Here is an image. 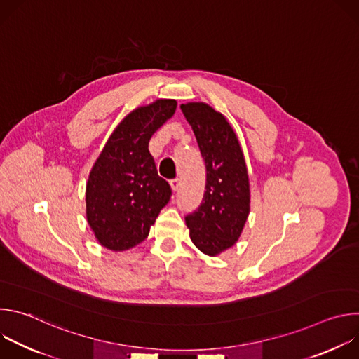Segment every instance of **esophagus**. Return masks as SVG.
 I'll use <instances>...</instances> for the list:
<instances>
[{
    "instance_id": "obj_1",
    "label": "esophagus",
    "mask_w": 359,
    "mask_h": 359,
    "mask_svg": "<svg viewBox=\"0 0 359 359\" xmlns=\"http://www.w3.org/2000/svg\"><path fill=\"white\" fill-rule=\"evenodd\" d=\"M170 186H172V189H173L175 191L179 190V187H180V179H179V177L172 179V180H170Z\"/></svg>"
}]
</instances>
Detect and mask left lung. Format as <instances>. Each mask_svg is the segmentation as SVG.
Masks as SVG:
<instances>
[{
	"label": "left lung",
	"mask_w": 359,
	"mask_h": 359,
	"mask_svg": "<svg viewBox=\"0 0 359 359\" xmlns=\"http://www.w3.org/2000/svg\"><path fill=\"white\" fill-rule=\"evenodd\" d=\"M206 165V191L186 224L194 245L216 255L234 245L250 213V184L238 139L212 107L191 102L180 107Z\"/></svg>",
	"instance_id": "left-lung-1"
}]
</instances>
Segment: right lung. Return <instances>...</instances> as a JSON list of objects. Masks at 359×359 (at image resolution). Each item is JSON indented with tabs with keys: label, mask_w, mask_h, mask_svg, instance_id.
<instances>
[{
	"label": "right lung",
	"mask_w": 359,
	"mask_h": 359,
	"mask_svg": "<svg viewBox=\"0 0 359 359\" xmlns=\"http://www.w3.org/2000/svg\"><path fill=\"white\" fill-rule=\"evenodd\" d=\"M177 102L159 99L132 111L114 130L86 184V219L97 241L114 251L142 243L172 196L158 175L149 140L176 112Z\"/></svg>",
	"instance_id": "right-lung-1"
}]
</instances>
